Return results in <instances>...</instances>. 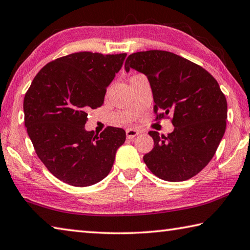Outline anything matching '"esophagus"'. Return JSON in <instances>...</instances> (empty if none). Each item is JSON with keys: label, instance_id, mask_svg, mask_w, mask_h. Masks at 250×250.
<instances>
[{"label": "esophagus", "instance_id": "esophagus-1", "mask_svg": "<svg viewBox=\"0 0 250 250\" xmlns=\"http://www.w3.org/2000/svg\"><path fill=\"white\" fill-rule=\"evenodd\" d=\"M137 135H139V132L136 129H132V128L126 129V136H127L128 139H133L134 137H136Z\"/></svg>", "mask_w": 250, "mask_h": 250}]
</instances>
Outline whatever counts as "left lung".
Here are the masks:
<instances>
[{
    "instance_id": "obj_1",
    "label": "left lung",
    "mask_w": 250,
    "mask_h": 250,
    "mask_svg": "<svg viewBox=\"0 0 250 250\" xmlns=\"http://www.w3.org/2000/svg\"><path fill=\"white\" fill-rule=\"evenodd\" d=\"M147 77L157 118L172 116L168 136L151 130L154 148L144 156L150 171L170 182L194 177L215 155L224 136L227 102L211 73L192 61L165 50L129 55L125 70Z\"/></svg>"
}]
</instances>
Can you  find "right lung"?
<instances>
[{"instance_id":"right-lung-1","label":"right lung","mask_w":250,"mask_h":250,"mask_svg":"<svg viewBox=\"0 0 250 250\" xmlns=\"http://www.w3.org/2000/svg\"><path fill=\"white\" fill-rule=\"evenodd\" d=\"M126 54L81 51L47 63L24 98L25 127L35 151L59 180L89 187L107 176L123 128L108 127L100 135L87 132V111L102 106L106 87L120 71Z\"/></svg>"}]
</instances>
